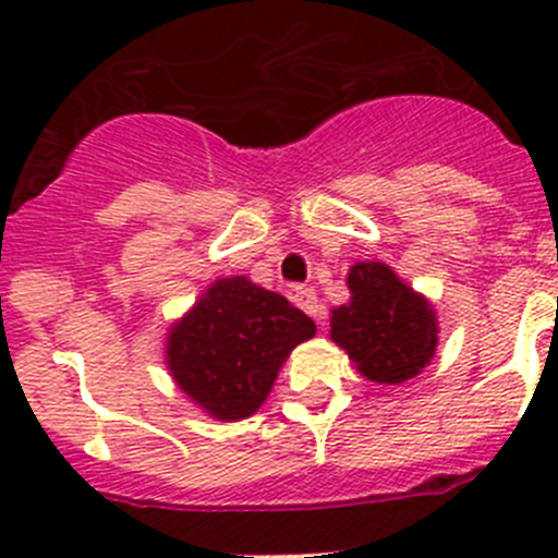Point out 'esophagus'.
I'll use <instances>...</instances> for the list:
<instances>
[{"label":"esophagus","mask_w":558,"mask_h":558,"mask_svg":"<svg viewBox=\"0 0 558 558\" xmlns=\"http://www.w3.org/2000/svg\"><path fill=\"white\" fill-rule=\"evenodd\" d=\"M294 302H296V307H300V311H305L311 318H318L320 305H318V296H315L313 289H296Z\"/></svg>","instance_id":"esophagus-1"}]
</instances>
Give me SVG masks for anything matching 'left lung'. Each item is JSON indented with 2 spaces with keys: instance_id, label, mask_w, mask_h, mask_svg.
<instances>
[{
  "instance_id": "1",
  "label": "left lung",
  "mask_w": 558,
  "mask_h": 558,
  "mask_svg": "<svg viewBox=\"0 0 558 558\" xmlns=\"http://www.w3.org/2000/svg\"><path fill=\"white\" fill-rule=\"evenodd\" d=\"M345 283L351 300L331 311V340L373 384L415 378L437 351L440 326L432 302L384 262H356Z\"/></svg>"
}]
</instances>
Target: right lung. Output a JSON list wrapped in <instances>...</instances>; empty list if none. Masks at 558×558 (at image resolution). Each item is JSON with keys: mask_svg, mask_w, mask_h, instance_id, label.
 I'll return each mask as SVG.
<instances>
[{"mask_svg": "<svg viewBox=\"0 0 558 558\" xmlns=\"http://www.w3.org/2000/svg\"><path fill=\"white\" fill-rule=\"evenodd\" d=\"M313 335V320L286 296L229 275L213 280L170 326L165 362L202 413L243 421L269 397L291 351Z\"/></svg>", "mask_w": 558, "mask_h": 558, "instance_id": "add662e5", "label": "right lung"}]
</instances>
